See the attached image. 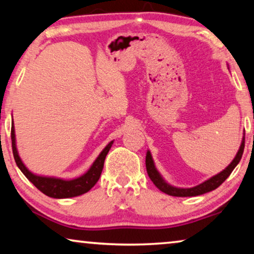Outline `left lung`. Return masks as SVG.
<instances>
[{
	"label": "left lung",
	"mask_w": 254,
	"mask_h": 254,
	"mask_svg": "<svg viewBox=\"0 0 254 254\" xmlns=\"http://www.w3.org/2000/svg\"><path fill=\"white\" fill-rule=\"evenodd\" d=\"M244 143H245V134H243V137H242V142L240 145V149L237 151L235 158L233 159V161L229 163V165L225 168L224 170L218 173L214 176L210 177L206 181L202 182L201 184L193 187H176L171 185L168 183L165 178L162 177V175L159 173V170L155 167L154 160L152 158V154L150 150L146 152L145 157V165H146V171L151 181L153 182V184L158 187V189L161 190V192L166 193L168 195H171V196H179V197H185V196H197V195H202L204 193L211 192V190H216L217 187H219L222 183H224L229 175L232 174L237 165H239L240 160L242 158V154H243L244 151Z\"/></svg>",
	"instance_id": "1"
}]
</instances>
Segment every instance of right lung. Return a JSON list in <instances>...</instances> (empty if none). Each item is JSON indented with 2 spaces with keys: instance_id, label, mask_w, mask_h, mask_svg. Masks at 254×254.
Instances as JSON below:
<instances>
[{
  "instance_id": "obj_1",
  "label": "right lung",
  "mask_w": 254,
  "mask_h": 254,
  "mask_svg": "<svg viewBox=\"0 0 254 254\" xmlns=\"http://www.w3.org/2000/svg\"><path fill=\"white\" fill-rule=\"evenodd\" d=\"M11 139H12V151L13 157L15 160V163L21 173L25 175L27 179L30 183L37 187L42 193L48 195L50 197L53 198H68V197H75L79 196L81 194H85L88 192L89 190L94 186L102 173L104 160L107 157L108 152L110 151L114 140L108 143V145L101 151V153L97 155V158L89 167V169L86 173L81 175L79 177L72 178V179H64L59 177L53 176H43V175L34 174L30 171L28 168L26 167L25 163L19 155V152L17 149V140H15V131H14V124L12 119V124H11Z\"/></svg>"
}]
</instances>
